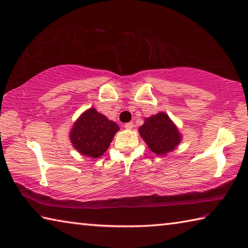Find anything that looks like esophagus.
<instances>
[{"label":"esophagus","instance_id":"esophagus-1","mask_svg":"<svg viewBox=\"0 0 248 248\" xmlns=\"http://www.w3.org/2000/svg\"><path fill=\"white\" fill-rule=\"evenodd\" d=\"M124 128H125V129H128V130H131V129L133 128V124H132V123H128V124H124Z\"/></svg>","mask_w":248,"mask_h":248}]
</instances>
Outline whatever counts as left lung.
<instances>
[{
  "label": "left lung",
  "instance_id": "1",
  "mask_svg": "<svg viewBox=\"0 0 248 248\" xmlns=\"http://www.w3.org/2000/svg\"><path fill=\"white\" fill-rule=\"evenodd\" d=\"M139 133L149 149L156 155L173 152L182 141V134L169 115L158 112L144 119L139 128Z\"/></svg>",
  "mask_w": 248,
  "mask_h": 248
}]
</instances>
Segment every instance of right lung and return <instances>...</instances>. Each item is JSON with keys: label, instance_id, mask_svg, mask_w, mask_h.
I'll return each instance as SVG.
<instances>
[{"label": "right lung", "instance_id": "right-lung-1", "mask_svg": "<svg viewBox=\"0 0 248 248\" xmlns=\"http://www.w3.org/2000/svg\"><path fill=\"white\" fill-rule=\"evenodd\" d=\"M119 125L95 108L83 112L73 124L70 131V141L78 153L97 158L106 152Z\"/></svg>", "mask_w": 248, "mask_h": 248}]
</instances>
